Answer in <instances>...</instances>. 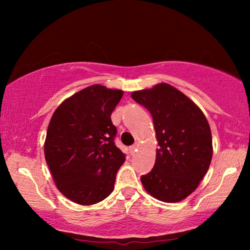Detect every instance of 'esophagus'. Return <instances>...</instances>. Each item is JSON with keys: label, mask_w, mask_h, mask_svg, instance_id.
<instances>
[{"label": "esophagus", "mask_w": 250, "mask_h": 250, "mask_svg": "<svg viewBox=\"0 0 250 250\" xmlns=\"http://www.w3.org/2000/svg\"><path fill=\"white\" fill-rule=\"evenodd\" d=\"M136 150H138V145H134V146H132L131 148H129V151H131V153L133 155V153H134Z\"/></svg>", "instance_id": "1"}]
</instances>
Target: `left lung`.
Wrapping results in <instances>:
<instances>
[{"label": "left lung", "mask_w": 250, "mask_h": 250, "mask_svg": "<svg viewBox=\"0 0 250 250\" xmlns=\"http://www.w3.org/2000/svg\"><path fill=\"white\" fill-rule=\"evenodd\" d=\"M132 99L151 114L159 146L151 172L141 176L143 188L164 203L186 199L211 162L213 142L206 117L187 95L166 83L133 92Z\"/></svg>", "instance_id": "1"}]
</instances>
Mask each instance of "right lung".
<instances>
[{
    "instance_id": "add662e5",
    "label": "right lung",
    "mask_w": 250,
    "mask_h": 250,
    "mask_svg": "<svg viewBox=\"0 0 250 250\" xmlns=\"http://www.w3.org/2000/svg\"><path fill=\"white\" fill-rule=\"evenodd\" d=\"M124 94L95 84L53 112L44 155L58 190L74 203L93 205L112 192L125 155L115 146L111 112Z\"/></svg>"
}]
</instances>
